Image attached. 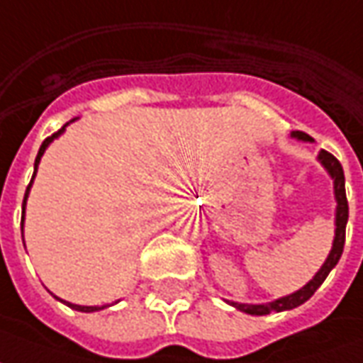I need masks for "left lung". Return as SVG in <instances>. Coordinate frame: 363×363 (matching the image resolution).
Instances as JSON below:
<instances>
[{
	"label": "left lung",
	"instance_id": "obj_1",
	"mask_svg": "<svg viewBox=\"0 0 363 363\" xmlns=\"http://www.w3.org/2000/svg\"><path fill=\"white\" fill-rule=\"evenodd\" d=\"M293 138L303 139V141H313L311 135H306L305 131H293ZM320 163L326 167V171L330 173V177L334 179V192H336V238H334V245H332V252L328 255V259L324 261V265L320 267V271L313 277L311 283H306L305 287L301 291H296L293 295L283 296L275 303H267V305H240V303H230L234 305L235 308H240L243 313L247 314H269V313H281V311H289V308H295V306L306 303L311 296L314 295V291L320 287L324 283V279L328 277V273L332 271V267L338 263L342 252H344V242H346V222H348V199H346V182H344V169H342L340 161L336 157L328 153V151H320Z\"/></svg>",
	"mask_w": 363,
	"mask_h": 363
}]
</instances>
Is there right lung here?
Wrapping results in <instances>:
<instances>
[{
	"label": "right lung",
	"mask_w": 363,
	"mask_h": 363,
	"mask_svg": "<svg viewBox=\"0 0 363 363\" xmlns=\"http://www.w3.org/2000/svg\"><path fill=\"white\" fill-rule=\"evenodd\" d=\"M62 131H65V128L58 129L57 133H52L50 138H47L45 141H43V145H40L39 153H37V159H35V173H33V179H35V174H37V164H39L40 157H43V153H45L47 145H49L52 139L58 138V135H60ZM33 179H31V182H33ZM31 182H29V186H27V190H25V199H23V216H25V200H27V194H29V189H31ZM67 305L70 306V308H74V311H82V313H94V311H100V308H104V306H80V305H70V303H67Z\"/></svg>",
	"instance_id": "1"
}]
</instances>
